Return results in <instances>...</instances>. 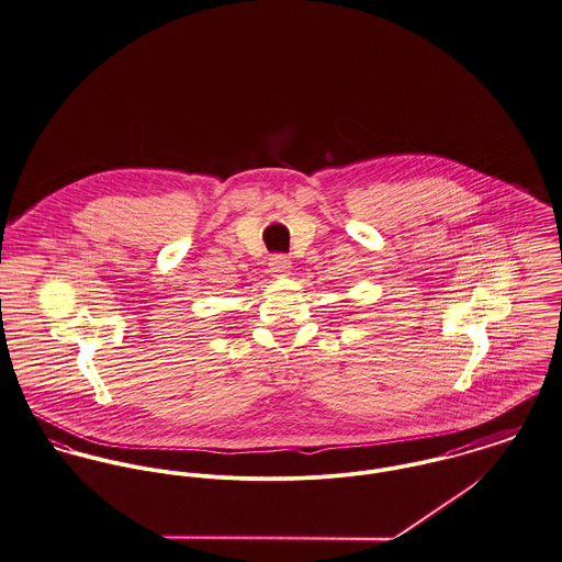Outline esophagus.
<instances>
[{
    "mask_svg": "<svg viewBox=\"0 0 562 562\" xmlns=\"http://www.w3.org/2000/svg\"><path fill=\"white\" fill-rule=\"evenodd\" d=\"M270 272L274 277H290L292 274V261L285 256L270 257Z\"/></svg>",
    "mask_w": 562,
    "mask_h": 562,
    "instance_id": "1",
    "label": "esophagus"
}]
</instances>
